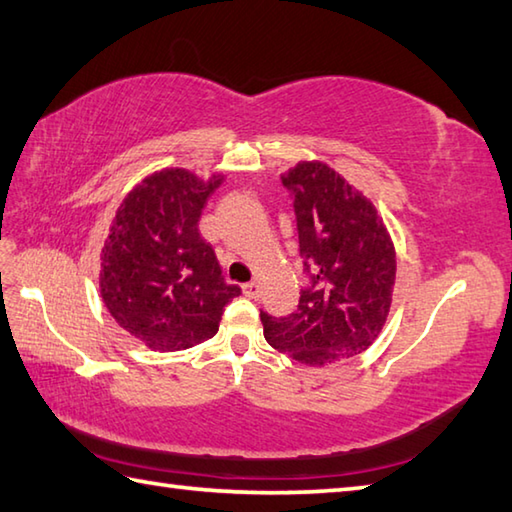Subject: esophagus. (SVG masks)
Wrapping results in <instances>:
<instances>
[{
    "instance_id": "1",
    "label": "esophagus",
    "mask_w": 512,
    "mask_h": 512,
    "mask_svg": "<svg viewBox=\"0 0 512 512\" xmlns=\"http://www.w3.org/2000/svg\"><path fill=\"white\" fill-rule=\"evenodd\" d=\"M244 295L250 299H257L259 297V284L257 281H250V284H244Z\"/></svg>"
}]
</instances>
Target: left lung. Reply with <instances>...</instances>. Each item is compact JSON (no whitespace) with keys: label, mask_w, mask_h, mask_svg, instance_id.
Here are the masks:
<instances>
[{"label":"left lung","mask_w":512,"mask_h":512,"mask_svg":"<svg viewBox=\"0 0 512 512\" xmlns=\"http://www.w3.org/2000/svg\"><path fill=\"white\" fill-rule=\"evenodd\" d=\"M295 198L308 286L297 310L262 312L266 341L295 361L323 367L365 352L383 330L396 284L394 242L376 206L321 160L281 176Z\"/></svg>","instance_id":"8db88e82"}]
</instances>
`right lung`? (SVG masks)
Here are the masks:
<instances>
[{"label": "right lung", "mask_w": 512, "mask_h": 512, "mask_svg": "<svg viewBox=\"0 0 512 512\" xmlns=\"http://www.w3.org/2000/svg\"><path fill=\"white\" fill-rule=\"evenodd\" d=\"M222 173L202 180L189 169L151 173L125 195L101 250L105 308L154 352L198 345L220 330L226 303L242 295L226 284L198 222Z\"/></svg>", "instance_id": "right-lung-1"}]
</instances>
